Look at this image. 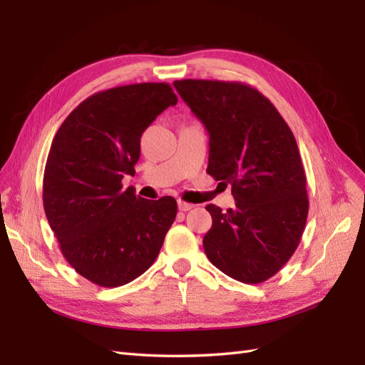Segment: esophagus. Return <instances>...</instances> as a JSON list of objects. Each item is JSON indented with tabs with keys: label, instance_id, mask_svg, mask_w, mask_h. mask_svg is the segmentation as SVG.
<instances>
[{
	"label": "esophagus",
	"instance_id": "esophagus-1",
	"mask_svg": "<svg viewBox=\"0 0 365 365\" xmlns=\"http://www.w3.org/2000/svg\"><path fill=\"white\" fill-rule=\"evenodd\" d=\"M192 207H195V205L190 204V202H185V200H178V210H180V212H188V210H191Z\"/></svg>",
	"mask_w": 365,
	"mask_h": 365
}]
</instances>
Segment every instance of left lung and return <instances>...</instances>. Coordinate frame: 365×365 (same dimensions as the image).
I'll return each instance as SVG.
<instances>
[{
    "label": "left lung",
    "mask_w": 365,
    "mask_h": 365,
    "mask_svg": "<svg viewBox=\"0 0 365 365\" xmlns=\"http://www.w3.org/2000/svg\"><path fill=\"white\" fill-rule=\"evenodd\" d=\"M174 86L210 135L207 173L232 185L235 207L208 204V260L245 284L273 277L297 251L309 199L290 127L274 105L240 81L178 80Z\"/></svg>",
    "instance_id": "left-lung-1"
}]
</instances>
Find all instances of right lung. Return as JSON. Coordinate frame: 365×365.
I'll use <instances>...</instances> for the list:
<instances>
[{
	"instance_id": "obj_1",
	"label": "right lung",
	"mask_w": 365,
	"mask_h": 365,
	"mask_svg": "<svg viewBox=\"0 0 365 365\" xmlns=\"http://www.w3.org/2000/svg\"><path fill=\"white\" fill-rule=\"evenodd\" d=\"M177 103L168 83H136L88 97L54 135L43 173V208L61 252L100 287H120L150 268L177 215L174 197L143 199L135 174L141 135Z\"/></svg>"
}]
</instances>
